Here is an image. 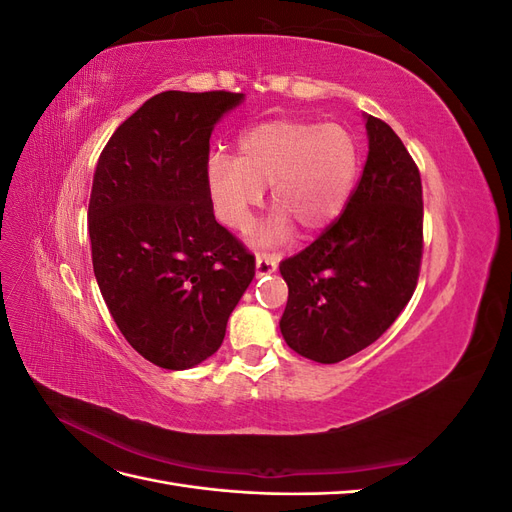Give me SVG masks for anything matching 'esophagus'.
I'll list each match as a JSON object with an SVG mask.
<instances>
[{
	"label": "esophagus",
	"mask_w": 512,
	"mask_h": 512,
	"mask_svg": "<svg viewBox=\"0 0 512 512\" xmlns=\"http://www.w3.org/2000/svg\"><path fill=\"white\" fill-rule=\"evenodd\" d=\"M277 269V260L271 254H258L256 256V275H269Z\"/></svg>",
	"instance_id": "obj_1"
}]
</instances>
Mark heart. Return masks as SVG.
I'll list each match as a JSON object with an SVG mask.
<instances>
[{
    "mask_svg": "<svg viewBox=\"0 0 512 512\" xmlns=\"http://www.w3.org/2000/svg\"><path fill=\"white\" fill-rule=\"evenodd\" d=\"M359 166L352 134L339 123L273 119L239 138L237 160L213 156L207 185L218 218L245 228L271 185L275 218L262 228L260 245L280 243L290 224L316 232L344 209Z\"/></svg>",
    "mask_w": 512,
    "mask_h": 512,
    "instance_id": "b5f03b06",
    "label": "heart"
}]
</instances>
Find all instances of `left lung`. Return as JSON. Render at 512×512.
Segmentation results:
<instances>
[{
  "label": "left lung",
  "instance_id": "left-lung-1",
  "mask_svg": "<svg viewBox=\"0 0 512 512\" xmlns=\"http://www.w3.org/2000/svg\"><path fill=\"white\" fill-rule=\"evenodd\" d=\"M369 153L339 218L280 262L286 344L339 363L391 327L412 299L423 258L421 173L389 123L365 115Z\"/></svg>",
  "mask_w": 512,
  "mask_h": 512
}]
</instances>
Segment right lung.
Returning a JSON list of instances; mask_svg holds the SVG:
<instances>
[{
    "label": "right lung",
    "mask_w": 512,
    "mask_h": 512,
    "mask_svg": "<svg viewBox=\"0 0 512 512\" xmlns=\"http://www.w3.org/2000/svg\"><path fill=\"white\" fill-rule=\"evenodd\" d=\"M230 91L149 98L100 153L89 198L94 273L121 335L153 365L190 369L224 342L254 256L215 222L209 138Z\"/></svg>",
    "instance_id": "obj_1"
}]
</instances>
